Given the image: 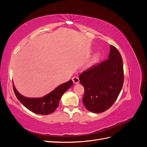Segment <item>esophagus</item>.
Instances as JSON below:
<instances>
[{"mask_svg": "<svg viewBox=\"0 0 147 147\" xmlns=\"http://www.w3.org/2000/svg\"><path fill=\"white\" fill-rule=\"evenodd\" d=\"M72 81L74 82V83L75 84H78L80 82V80L78 78V77H74L72 78Z\"/></svg>", "mask_w": 147, "mask_h": 147, "instance_id": "1", "label": "esophagus"}]
</instances>
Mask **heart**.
Listing matches in <instances>:
<instances>
[{"label":"heart","mask_w":147,"mask_h":147,"mask_svg":"<svg viewBox=\"0 0 147 147\" xmlns=\"http://www.w3.org/2000/svg\"><path fill=\"white\" fill-rule=\"evenodd\" d=\"M100 55L99 53H97L96 54L92 56V57L91 58L90 63H89V65H94L96 63H97L99 62V59H100Z\"/></svg>","instance_id":"b5f03b06"}]
</instances>
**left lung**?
<instances>
[{
	"label": "left lung",
	"mask_w": 147,
	"mask_h": 147,
	"mask_svg": "<svg viewBox=\"0 0 147 147\" xmlns=\"http://www.w3.org/2000/svg\"><path fill=\"white\" fill-rule=\"evenodd\" d=\"M79 80L84 88L85 108L97 113L108 110L117 100L124 82L123 60L117 49L110 45L108 59L82 72Z\"/></svg>",
	"instance_id": "1"
}]
</instances>
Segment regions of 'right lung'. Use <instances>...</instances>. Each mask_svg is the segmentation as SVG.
<instances>
[{
  "instance_id": "add662e5",
  "label": "right lung",
  "mask_w": 147,
  "mask_h": 147,
  "mask_svg": "<svg viewBox=\"0 0 147 147\" xmlns=\"http://www.w3.org/2000/svg\"><path fill=\"white\" fill-rule=\"evenodd\" d=\"M73 85L72 80L60 84L49 94L42 97L30 98L21 95L13 84V90L17 99L26 108L36 114L49 115L57 108L61 96L68 89Z\"/></svg>"
}]
</instances>
